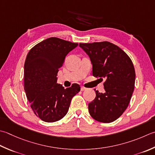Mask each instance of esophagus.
I'll list each match as a JSON object with an SVG mask.
<instances>
[{"mask_svg":"<svg viewBox=\"0 0 155 155\" xmlns=\"http://www.w3.org/2000/svg\"><path fill=\"white\" fill-rule=\"evenodd\" d=\"M86 89H87V88L84 87H83V86H82V87H81V90L82 91H85Z\"/></svg>","mask_w":155,"mask_h":155,"instance_id":"esophagus-1","label":"esophagus"}]
</instances>
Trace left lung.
<instances>
[{"label":"left lung","mask_w":155,"mask_h":155,"mask_svg":"<svg viewBox=\"0 0 155 155\" xmlns=\"http://www.w3.org/2000/svg\"><path fill=\"white\" fill-rule=\"evenodd\" d=\"M79 46L89 57L93 75L105 78V92L95 91V99L89 104V114L98 122H114L128 107L134 91L136 74L132 60L108 41L81 43Z\"/></svg>","instance_id":"1"}]
</instances>
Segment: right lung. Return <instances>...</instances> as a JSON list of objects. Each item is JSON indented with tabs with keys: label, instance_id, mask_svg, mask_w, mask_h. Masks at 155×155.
Masks as SVG:
<instances>
[{
	"label": "right lung",
	"instance_id": "obj_1",
	"mask_svg": "<svg viewBox=\"0 0 155 155\" xmlns=\"http://www.w3.org/2000/svg\"><path fill=\"white\" fill-rule=\"evenodd\" d=\"M78 44L50 38L33 47L24 64V89L36 116L46 122L61 120L68 111L79 84L64 89L57 83V74L66 55Z\"/></svg>",
	"mask_w": 155,
	"mask_h": 155
}]
</instances>
